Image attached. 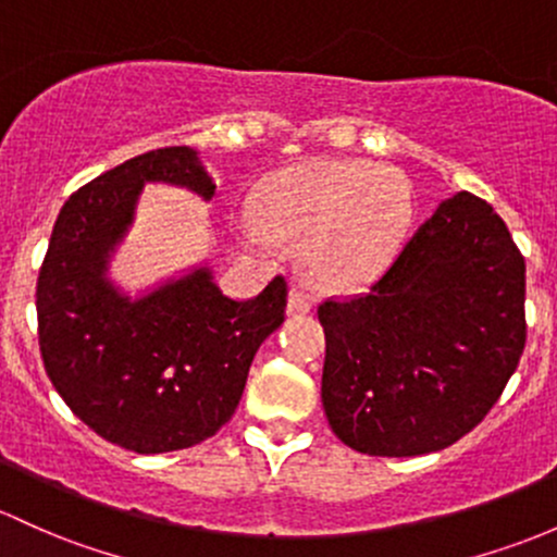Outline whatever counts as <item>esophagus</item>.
<instances>
[{
	"label": "esophagus",
	"mask_w": 557,
	"mask_h": 557,
	"mask_svg": "<svg viewBox=\"0 0 557 557\" xmlns=\"http://www.w3.org/2000/svg\"><path fill=\"white\" fill-rule=\"evenodd\" d=\"M286 310H289L292 315H305L313 310V297L308 295V292L302 289H292L289 292V305H286Z\"/></svg>",
	"instance_id": "1"
}]
</instances>
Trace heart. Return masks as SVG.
I'll return each instance as SVG.
<instances>
[{
    "mask_svg": "<svg viewBox=\"0 0 557 557\" xmlns=\"http://www.w3.org/2000/svg\"><path fill=\"white\" fill-rule=\"evenodd\" d=\"M271 228L300 244L302 271L321 286H356L396 255L411 220V196L393 170L367 161H310L271 181L262 196ZM242 228L257 244L273 233L255 214Z\"/></svg>",
    "mask_w": 557,
    "mask_h": 557,
    "instance_id": "heart-1",
    "label": "heart"
}]
</instances>
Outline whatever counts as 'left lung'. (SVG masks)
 I'll return each mask as SVG.
<instances>
[{
	"mask_svg": "<svg viewBox=\"0 0 557 557\" xmlns=\"http://www.w3.org/2000/svg\"><path fill=\"white\" fill-rule=\"evenodd\" d=\"M525 262L478 196L446 199L367 295L319 305L321 400L369 457H420L468 435L525 348Z\"/></svg>",
	"mask_w": 557,
	"mask_h": 557,
	"instance_id": "obj_1",
	"label": "left lung"
}]
</instances>
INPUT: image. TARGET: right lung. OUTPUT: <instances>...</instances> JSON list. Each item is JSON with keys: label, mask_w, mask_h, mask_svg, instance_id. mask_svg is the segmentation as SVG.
I'll use <instances>...</instances> for the list:
<instances>
[{"label": "right lung", "mask_w": 557, "mask_h": 557, "mask_svg": "<svg viewBox=\"0 0 557 557\" xmlns=\"http://www.w3.org/2000/svg\"><path fill=\"white\" fill-rule=\"evenodd\" d=\"M146 183L214 196L188 146L143 153L71 194L41 262L37 319L41 361L69 409L111 444L164 454L231 420L257 348L284 324L286 281L238 302L196 268L140 300L119 295L106 268Z\"/></svg>", "instance_id": "add662e5"}]
</instances>
